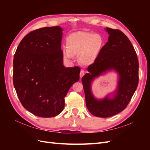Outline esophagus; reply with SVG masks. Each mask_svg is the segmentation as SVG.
Listing matches in <instances>:
<instances>
[{"mask_svg": "<svg viewBox=\"0 0 150 150\" xmlns=\"http://www.w3.org/2000/svg\"><path fill=\"white\" fill-rule=\"evenodd\" d=\"M85 72L84 70H81L80 72V78H82V77L84 75Z\"/></svg>", "mask_w": 150, "mask_h": 150, "instance_id": "esophagus-1", "label": "esophagus"}]
</instances>
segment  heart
Instances as JSON below:
<instances>
[{
  "instance_id": "b5f03b06",
  "label": "heart",
  "mask_w": 150,
  "mask_h": 150,
  "mask_svg": "<svg viewBox=\"0 0 150 150\" xmlns=\"http://www.w3.org/2000/svg\"><path fill=\"white\" fill-rule=\"evenodd\" d=\"M66 47L62 48L64 58L71 59L73 55H78V59L83 65L94 62L100 54L104 45L103 36L97 33L78 32L66 38Z\"/></svg>"
}]
</instances>
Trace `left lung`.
<instances>
[{"label": "left lung", "instance_id": "1", "mask_svg": "<svg viewBox=\"0 0 150 150\" xmlns=\"http://www.w3.org/2000/svg\"><path fill=\"white\" fill-rule=\"evenodd\" d=\"M108 41L93 64L88 67V73L82 78L86 104L94 116L108 117L124 110L138 84L139 63L134 49L127 36L120 30L106 28ZM115 70L119 75L117 88L103 99L94 97L91 90L93 81L101 75Z\"/></svg>", "mask_w": 150, "mask_h": 150}]
</instances>
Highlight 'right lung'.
Returning a JSON list of instances; mask_svg holds the SVG:
<instances>
[{"label":"right lung","mask_w":150,"mask_h":150,"mask_svg":"<svg viewBox=\"0 0 150 150\" xmlns=\"http://www.w3.org/2000/svg\"><path fill=\"white\" fill-rule=\"evenodd\" d=\"M62 29L46 27L22 39L13 61V83L27 110L42 117L56 116L64 108V98L79 79L80 68L63 65Z\"/></svg>","instance_id":"1"}]
</instances>
